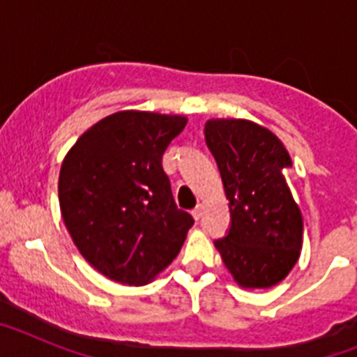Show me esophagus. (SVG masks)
<instances>
[{
  "instance_id": "34e87169",
  "label": "esophagus",
  "mask_w": 357,
  "mask_h": 357,
  "mask_svg": "<svg viewBox=\"0 0 357 357\" xmlns=\"http://www.w3.org/2000/svg\"><path fill=\"white\" fill-rule=\"evenodd\" d=\"M202 216H204V206H202V204H198V206L193 209V218L198 222Z\"/></svg>"
}]
</instances>
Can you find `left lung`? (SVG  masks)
<instances>
[{
  "label": "left lung",
  "mask_w": 357,
  "mask_h": 357,
  "mask_svg": "<svg viewBox=\"0 0 357 357\" xmlns=\"http://www.w3.org/2000/svg\"><path fill=\"white\" fill-rule=\"evenodd\" d=\"M204 132L230 209L229 232L214 247L241 288L279 284L302 248V214L284 178L288 150L247 119H209Z\"/></svg>",
  "instance_id": "1"
}]
</instances>
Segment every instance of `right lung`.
Instances as JSON below:
<instances>
[{
    "label": "right lung",
    "instance_id": "right-lung-1",
    "mask_svg": "<svg viewBox=\"0 0 357 357\" xmlns=\"http://www.w3.org/2000/svg\"><path fill=\"white\" fill-rule=\"evenodd\" d=\"M184 116L123 110L82 134L59 175L64 223L85 261L109 279L146 284L175 259L193 227L162 169Z\"/></svg>",
    "mask_w": 357,
    "mask_h": 357
}]
</instances>
